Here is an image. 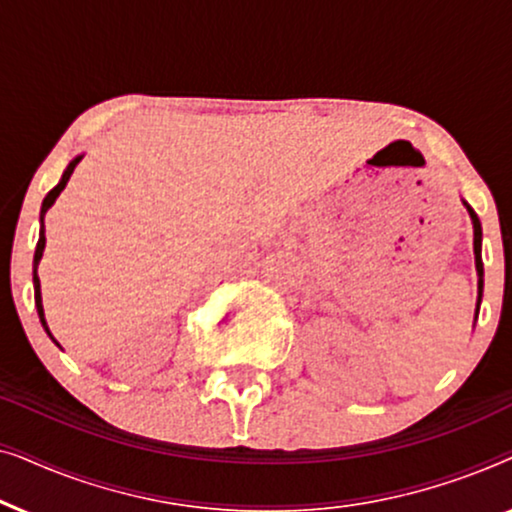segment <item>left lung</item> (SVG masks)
<instances>
[{"instance_id":"8db88e82","label":"left lung","mask_w":512,"mask_h":512,"mask_svg":"<svg viewBox=\"0 0 512 512\" xmlns=\"http://www.w3.org/2000/svg\"><path fill=\"white\" fill-rule=\"evenodd\" d=\"M466 209H468V214H471V219H473V233H475V237H473L475 268H478V275H480V298H482V256H480V247H482V228H480V219H478V214H475L473 209L468 207V205H466ZM478 307H480V300H478Z\"/></svg>"}]
</instances>
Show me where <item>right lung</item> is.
I'll use <instances>...</instances> for the list:
<instances>
[{
	"label": "right lung",
	"mask_w": 512,
	"mask_h": 512,
	"mask_svg": "<svg viewBox=\"0 0 512 512\" xmlns=\"http://www.w3.org/2000/svg\"><path fill=\"white\" fill-rule=\"evenodd\" d=\"M79 160H81V156H79V158H74L72 163L67 165V170H65V174H62L60 184L55 186L51 193L46 195V198H44V205H41V233H39L37 251H34V303H37L39 319H41V324H44V328H46V333H48V335H51V331H48V326H46V319H44V305H41V286H39V277H37V265H39V261H41V254H44V247H46V237H44V216H46V212H48V207H51L53 202H55V198H58V195L62 193V188L67 186V181H69V177H72L74 167L79 165ZM51 340H53V335H51ZM53 342H55V340H53Z\"/></svg>",
	"instance_id": "obj_1"
}]
</instances>
